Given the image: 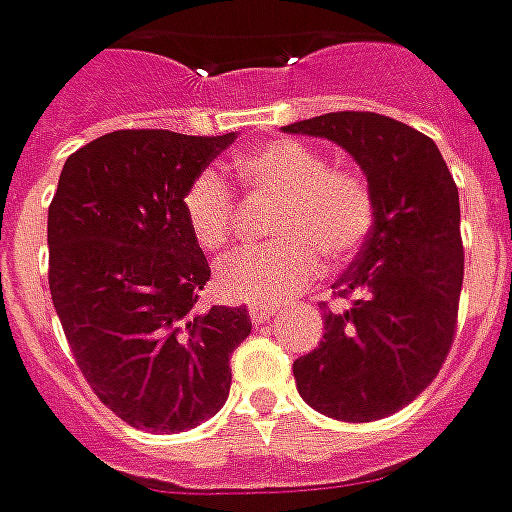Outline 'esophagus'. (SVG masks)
Listing matches in <instances>:
<instances>
[{
  "label": "esophagus",
  "instance_id": "34e87169",
  "mask_svg": "<svg viewBox=\"0 0 512 512\" xmlns=\"http://www.w3.org/2000/svg\"><path fill=\"white\" fill-rule=\"evenodd\" d=\"M247 313H250L253 325H265V322H270V316H276V307L273 305H250L247 307Z\"/></svg>",
  "mask_w": 512,
  "mask_h": 512
}]
</instances>
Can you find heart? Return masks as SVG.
Instances as JSON below:
<instances>
[{"label":"heart","instance_id":"obj_1","mask_svg":"<svg viewBox=\"0 0 512 512\" xmlns=\"http://www.w3.org/2000/svg\"><path fill=\"white\" fill-rule=\"evenodd\" d=\"M250 196L276 202L270 239L216 267V293L227 302L279 305L310 285L322 267L353 259L370 239L379 205L362 170L330 165L325 150L299 139H273L236 159ZM187 230L202 250H222L236 233L239 210L216 173H199L182 193Z\"/></svg>","mask_w":512,"mask_h":512}]
</instances>
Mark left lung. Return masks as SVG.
Instances as JSON below:
<instances>
[{
	"instance_id": "left-lung-1",
	"label": "left lung",
	"mask_w": 512,
	"mask_h": 512,
	"mask_svg": "<svg viewBox=\"0 0 512 512\" xmlns=\"http://www.w3.org/2000/svg\"><path fill=\"white\" fill-rule=\"evenodd\" d=\"M344 148L376 190V227L333 285L325 339L293 362L313 410L376 422L436 379L456 339L464 247L459 187L430 136L370 110H339L287 125Z\"/></svg>"
}]
</instances>
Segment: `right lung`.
Instances as JSON below:
<instances>
[{
    "instance_id": "right-lung-1",
    "label": "right lung",
    "mask_w": 512,
    "mask_h": 512,
    "mask_svg": "<svg viewBox=\"0 0 512 512\" xmlns=\"http://www.w3.org/2000/svg\"><path fill=\"white\" fill-rule=\"evenodd\" d=\"M236 139L113 130L70 153L48 207V285L99 402L150 433L219 413L245 307H199L210 279L182 193Z\"/></svg>"
}]
</instances>
